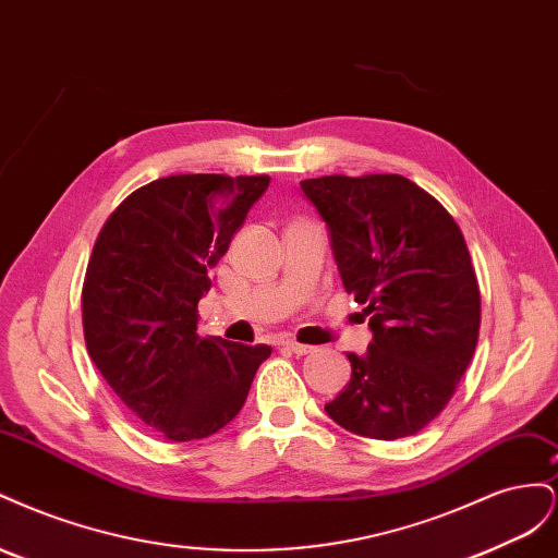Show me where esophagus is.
<instances>
[{
  "instance_id": "obj_1",
  "label": "esophagus",
  "mask_w": 558,
  "mask_h": 558,
  "mask_svg": "<svg viewBox=\"0 0 558 558\" xmlns=\"http://www.w3.org/2000/svg\"><path fill=\"white\" fill-rule=\"evenodd\" d=\"M283 347L289 349L291 353H295V356H307V353H312V351H314V347H310V344H300V342H295V340H286V342H283Z\"/></svg>"
}]
</instances>
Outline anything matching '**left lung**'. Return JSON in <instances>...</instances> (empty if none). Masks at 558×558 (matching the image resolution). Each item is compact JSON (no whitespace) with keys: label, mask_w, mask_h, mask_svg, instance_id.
Masks as SVG:
<instances>
[{"label":"left lung","mask_w":558,"mask_h":558,"mask_svg":"<svg viewBox=\"0 0 558 558\" xmlns=\"http://www.w3.org/2000/svg\"><path fill=\"white\" fill-rule=\"evenodd\" d=\"M300 185L373 330L365 356L347 353L351 379L326 412L373 440L410 437L447 408L477 347L480 286L463 232L400 174H332Z\"/></svg>","instance_id":"obj_1"}]
</instances>
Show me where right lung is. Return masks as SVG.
<instances>
[{"mask_svg": "<svg viewBox=\"0 0 558 558\" xmlns=\"http://www.w3.org/2000/svg\"><path fill=\"white\" fill-rule=\"evenodd\" d=\"M269 185V177L174 174L113 209L83 279V337L93 363L142 424L172 442L238 416L267 344L197 335L209 269Z\"/></svg>", "mask_w": 558, "mask_h": 558, "instance_id": "add662e5", "label": "right lung"}]
</instances>
